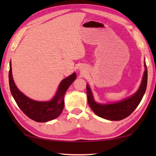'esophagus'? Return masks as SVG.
I'll list each match as a JSON object with an SVG mask.
<instances>
[{"instance_id":"esophagus-1","label":"esophagus","mask_w":156,"mask_h":156,"mask_svg":"<svg viewBox=\"0 0 156 156\" xmlns=\"http://www.w3.org/2000/svg\"><path fill=\"white\" fill-rule=\"evenodd\" d=\"M80 69V72H86V69H84V67H81Z\"/></svg>"}]
</instances>
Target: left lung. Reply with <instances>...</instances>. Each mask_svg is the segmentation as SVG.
Returning <instances> with one entry per match:
<instances>
[{
	"instance_id": "1",
	"label": "left lung",
	"mask_w": 156,
	"mask_h": 156,
	"mask_svg": "<svg viewBox=\"0 0 156 156\" xmlns=\"http://www.w3.org/2000/svg\"><path fill=\"white\" fill-rule=\"evenodd\" d=\"M144 72L142 83L139 89L135 94L120 101L111 104H100L95 101L94 98L87 84V94L89 107L96 114L104 119L109 120H121L131 114V113L138 106L146 91L147 85V68L144 62Z\"/></svg>"
}]
</instances>
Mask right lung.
<instances>
[{"instance_id":"1","label":"right lung","mask_w":156,"mask_h":156,"mask_svg":"<svg viewBox=\"0 0 156 156\" xmlns=\"http://www.w3.org/2000/svg\"><path fill=\"white\" fill-rule=\"evenodd\" d=\"M76 78V74L74 72L63 79L56 94L50 101H36L26 96L16 86L12 77V62H9V83L12 96L22 112L30 119L38 122H48L60 115L64 108L65 92Z\"/></svg>"}]
</instances>
